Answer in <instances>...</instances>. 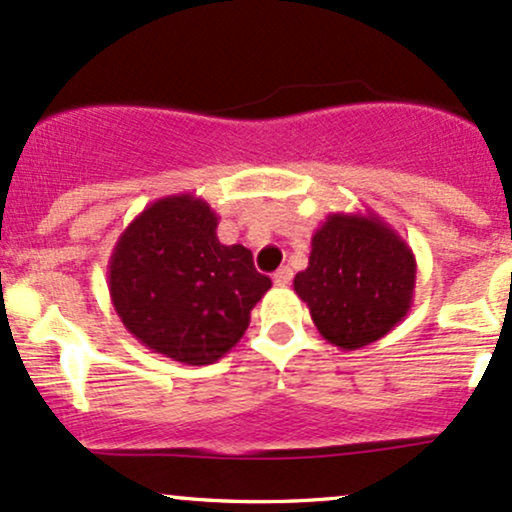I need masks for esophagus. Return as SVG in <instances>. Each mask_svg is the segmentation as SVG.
I'll list each match as a JSON object with an SVG mask.
<instances>
[{
	"mask_svg": "<svg viewBox=\"0 0 512 512\" xmlns=\"http://www.w3.org/2000/svg\"><path fill=\"white\" fill-rule=\"evenodd\" d=\"M272 279H274V284H276V286H289V284H291V279H293L291 267H281V269H276Z\"/></svg>",
	"mask_w": 512,
	"mask_h": 512,
	"instance_id": "1",
	"label": "esophagus"
}]
</instances>
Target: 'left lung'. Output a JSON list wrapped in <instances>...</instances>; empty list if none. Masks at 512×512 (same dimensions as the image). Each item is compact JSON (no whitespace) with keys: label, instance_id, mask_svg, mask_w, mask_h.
I'll return each mask as SVG.
<instances>
[{"label":"left lung","instance_id":"obj_1","mask_svg":"<svg viewBox=\"0 0 512 512\" xmlns=\"http://www.w3.org/2000/svg\"><path fill=\"white\" fill-rule=\"evenodd\" d=\"M414 252L378 214H330L310 240L293 291L317 332L344 351L385 337L414 301Z\"/></svg>","mask_w":512,"mask_h":512}]
</instances>
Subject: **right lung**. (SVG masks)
I'll use <instances>...</instances> for the list:
<instances>
[{"instance_id": "obj_1", "label": "right lung", "mask_w": 512, "mask_h": 512, "mask_svg": "<svg viewBox=\"0 0 512 512\" xmlns=\"http://www.w3.org/2000/svg\"><path fill=\"white\" fill-rule=\"evenodd\" d=\"M219 216L195 195L156 199L117 238L110 301L154 354L207 366L240 342L250 310L272 289L243 245H223Z\"/></svg>"}]
</instances>
